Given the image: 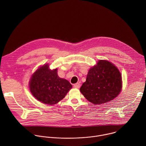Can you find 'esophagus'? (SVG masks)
<instances>
[{"label":"esophagus","mask_w":146,"mask_h":146,"mask_svg":"<svg viewBox=\"0 0 146 146\" xmlns=\"http://www.w3.org/2000/svg\"><path fill=\"white\" fill-rule=\"evenodd\" d=\"M74 87L75 88H80V84H79V83H76V84H74Z\"/></svg>","instance_id":"1"}]
</instances>
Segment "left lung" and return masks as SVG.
Returning a JSON list of instances; mask_svg holds the SVG:
<instances>
[{
  "label": "left lung",
  "instance_id": "left-lung-1",
  "mask_svg": "<svg viewBox=\"0 0 146 146\" xmlns=\"http://www.w3.org/2000/svg\"><path fill=\"white\" fill-rule=\"evenodd\" d=\"M122 89V77L117 68L106 60H98L90 68L80 90L90 102L100 105L116 98Z\"/></svg>",
  "mask_w": 146,
  "mask_h": 146
}]
</instances>
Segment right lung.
Returning <instances> with one entry per match:
<instances>
[{
    "instance_id": "right-lung-1",
    "label": "right lung",
    "mask_w": 146,
    "mask_h": 146,
    "mask_svg": "<svg viewBox=\"0 0 146 146\" xmlns=\"http://www.w3.org/2000/svg\"><path fill=\"white\" fill-rule=\"evenodd\" d=\"M72 88L66 79L60 78L57 69L51 70L48 64L39 68L32 76L29 88L38 101L49 105H55L63 99Z\"/></svg>"
}]
</instances>
